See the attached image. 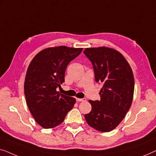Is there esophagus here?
<instances>
[{
	"instance_id": "obj_1",
	"label": "esophagus",
	"mask_w": 156,
	"mask_h": 156,
	"mask_svg": "<svg viewBox=\"0 0 156 156\" xmlns=\"http://www.w3.org/2000/svg\"><path fill=\"white\" fill-rule=\"evenodd\" d=\"M76 101H78V102H85V101H86V99H85V98H76Z\"/></svg>"
}]
</instances>
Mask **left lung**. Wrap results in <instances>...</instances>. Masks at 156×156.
<instances>
[{
  "label": "left lung",
  "mask_w": 156,
  "mask_h": 156,
  "mask_svg": "<svg viewBox=\"0 0 156 156\" xmlns=\"http://www.w3.org/2000/svg\"><path fill=\"white\" fill-rule=\"evenodd\" d=\"M84 54L93 63L95 78L103 83L100 100H89L87 124L101 132L115 129L130 109L134 91L132 69L122 54L112 48H86Z\"/></svg>",
  "instance_id": "obj_1"
}]
</instances>
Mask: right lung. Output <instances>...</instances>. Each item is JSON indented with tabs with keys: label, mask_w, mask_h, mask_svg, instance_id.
<instances>
[{
	"label": "right lung",
	"mask_w": 156,
	"mask_h": 156,
	"mask_svg": "<svg viewBox=\"0 0 156 156\" xmlns=\"http://www.w3.org/2000/svg\"><path fill=\"white\" fill-rule=\"evenodd\" d=\"M83 48L66 46L49 47L39 51L27 68L24 92L29 110L35 121L44 129L61 124L73 108L75 98L56 91L64 83L67 66Z\"/></svg>",
	"instance_id": "obj_1"
}]
</instances>
